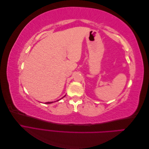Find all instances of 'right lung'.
Wrapping results in <instances>:
<instances>
[{"mask_svg":"<svg viewBox=\"0 0 149 149\" xmlns=\"http://www.w3.org/2000/svg\"><path fill=\"white\" fill-rule=\"evenodd\" d=\"M65 96H64V97H65ZM63 97H62V98H63ZM62 98H61V99H62ZM60 100H58V101H60ZM52 102H45V104H51V103H52Z\"/></svg>","mask_w":149,"mask_h":149,"instance_id":"1","label":"right lung"}]
</instances>
